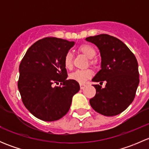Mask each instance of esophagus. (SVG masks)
<instances>
[{"instance_id":"1","label":"esophagus","mask_w":149,"mask_h":149,"mask_svg":"<svg viewBox=\"0 0 149 149\" xmlns=\"http://www.w3.org/2000/svg\"><path fill=\"white\" fill-rule=\"evenodd\" d=\"M86 84H80V88H81V89H84V88H85V86H86Z\"/></svg>"}]
</instances>
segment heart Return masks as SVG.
<instances>
[{
    "instance_id": "obj_1",
    "label": "heart",
    "mask_w": 149,
    "mask_h": 149,
    "mask_svg": "<svg viewBox=\"0 0 149 149\" xmlns=\"http://www.w3.org/2000/svg\"><path fill=\"white\" fill-rule=\"evenodd\" d=\"M79 51L85 55L87 58H89V63L91 65H96L97 61L94 59V57L97 55V50L92 45L89 44L81 45L79 47ZM73 55L70 51L66 52L63 59V63L65 68L71 69L73 68ZM93 76V71L91 69L87 68L84 70H76L70 73L69 77L71 80L77 81L80 84H84Z\"/></svg>"
}]
</instances>
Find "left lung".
Returning <instances> with one entry per match:
<instances>
[{"label":"left lung","mask_w":149,"mask_h":149,"mask_svg":"<svg viewBox=\"0 0 149 149\" xmlns=\"http://www.w3.org/2000/svg\"><path fill=\"white\" fill-rule=\"evenodd\" d=\"M100 51L102 69L92 81H106L104 88L94 85L96 94L90 99L91 107L105 116H115L125 110L136 96L139 84L137 60L119 39L106 34L88 37Z\"/></svg>","instance_id":"8db88e82"}]
</instances>
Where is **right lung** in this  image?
I'll list each match as a JSON object with an SVG mask.
<instances>
[{
	"instance_id": "add662e5",
	"label": "right lung",
	"mask_w": 149,
	"mask_h": 149,
	"mask_svg": "<svg viewBox=\"0 0 149 149\" xmlns=\"http://www.w3.org/2000/svg\"><path fill=\"white\" fill-rule=\"evenodd\" d=\"M73 45L74 42L45 37L30 47L21 61L18 88L22 102L38 119H61L68 112L73 96L80 90L77 81L67 80L63 63L66 52Z\"/></svg>"
}]
</instances>
